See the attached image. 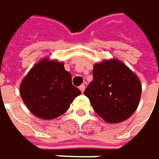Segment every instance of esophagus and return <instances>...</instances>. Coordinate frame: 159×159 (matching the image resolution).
Listing matches in <instances>:
<instances>
[{
    "mask_svg": "<svg viewBox=\"0 0 159 159\" xmlns=\"http://www.w3.org/2000/svg\"><path fill=\"white\" fill-rule=\"evenodd\" d=\"M80 90L81 91V93H83L84 90H85V85H84V84H81V85L80 86Z\"/></svg>",
    "mask_w": 159,
    "mask_h": 159,
    "instance_id": "obj_1",
    "label": "esophagus"
}]
</instances>
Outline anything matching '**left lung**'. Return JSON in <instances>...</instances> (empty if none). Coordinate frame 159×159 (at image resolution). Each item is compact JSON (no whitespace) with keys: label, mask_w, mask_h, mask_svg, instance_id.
Segmentation results:
<instances>
[{"label":"left lung","mask_w":159,"mask_h":159,"mask_svg":"<svg viewBox=\"0 0 159 159\" xmlns=\"http://www.w3.org/2000/svg\"><path fill=\"white\" fill-rule=\"evenodd\" d=\"M93 76L84 94L94 111L109 123L129 119L141 98L142 85L138 77L117 59L94 65Z\"/></svg>","instance_id":"1"}]
</instances>
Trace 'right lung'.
I'll use <instances>...</instances> for the list:
<instances>
[{
    "label": "right lung",
    "mask_w": 159,
    "mask_h": 159,
    "mask_svg": "<svg viewBox=\"0 0 159 159\" xmlns=\"http://www.w3.org/2000/svg\"><path fill=\"white\" fill-rule=\"evenodd\" d=\"M81 92L72 84L69 72L58 61L42 59L20 84L21 97L36 117L52 119L64 114Z\"/></svg>",
    "instance_id": "1"
}]
</instances>
